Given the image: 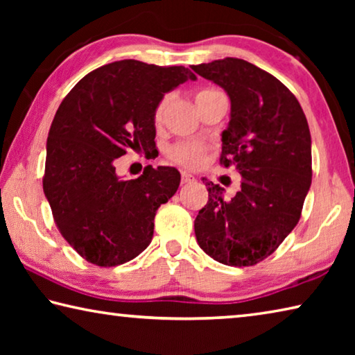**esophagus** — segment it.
Wrapping results in <instances>:
<instances>
[{
  "mask_svg": "<svg viewBox=\"0 0 355 355\" xmlns=\"http://www.w3.org/2000/svg\"><path fill=\"white\" fill-rule=\"evenodd\" d=\"M194 180H196L194 175H191V173H188V172H183V173H182V183H183V184L194 182Z\"/></svg>",
  "mask_w": 355,
  "mask_h": 355,
  "instance_id": "obj_1",
  "label": "esophagus"
}]
</instances>
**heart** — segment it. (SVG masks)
<instances>
[{
  "label": "heart",
  "mask_w": 355,
  "mask_h": 355,
  "mask_svg": "<svg viewBox=\"0 0 355 355\" xmlns=\"http://www.w3.org/2000/svg\"><path fill=\"white\" fill-rule=\"evenodd\" d=\"M209 91H213V89H205V91H200L199 94L209 92ZM166 106H167V98L161 100L158 106H156V110H155V123L156 125L161 123V120H163ZM171 158L186 167H197L202 163L203 147L197 142H182V144H178V146L171 148Z\"/></svg>",
  "instance_id": "b5f03b06"
}]
</instances>
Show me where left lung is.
<instances>
[{
  "instance_id": "obj_1",
  "label": "left lung",
  "mask_w": 355,
  "mask_h": 355,
  "mask_svg": "<svg viewBox=\"0 0 355 355\" xmlns=\"http://www.w3.org/2000/svg\"><path fill=\"white\" fill-rule=\"evenodd\" d=\"M192 70L230 97L219 163L236 166L243 177L232 200H224V188L207 182L208 202L194 220L197 243L222 264L254 266L300 219L311 184L307 119L284 83L244 59L225 58Z\"/></svg>"
}]
</instances>
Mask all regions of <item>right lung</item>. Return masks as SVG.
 I'll use <instances>...</instances> for the list:
<instances>
[{
  "mask_svg": "<svg viewBox=\"0 0 355 355\" xmlns=\"http://www.w3.org/2000/svg\"><path fill=\"white\" fill-rule=\"evenodd\" d=\"M196 75L182 65L135 59L87 73L59 105L46 141L44 192L71 248L97 266L123 264L147 249L156 209L175 194V167L147 166L122 180L116 159L155 148V110Z\"/></svg>",
  "mask_w": 355,
  "mask_h": 355,
  "instance_id": "right-lung-1",
  "label": "right lung"
}]
</instances>
